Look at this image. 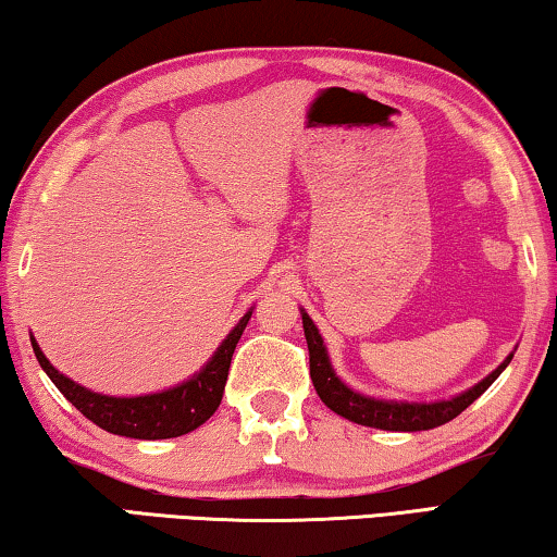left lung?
Returning <instances> with one entry per match:
<instances>
[{
    "instance_id": "left-lung-1",
    "label": "left lung",
    "mask_w": 557,
    "mask_h": 557,
    "mask_svg": "<svg viewBox=\"0 0 557 557\" xmlns=\"http://www.w3.org/2000/svg\"><path fill=\"white\" fill-rule=\"evenodd\" d=\"M304 334L306 344H309V372L313 389L321 397V401L332 409V412L342 414L351 422L376 426V430H389V432H419V430H434V426L449 422L457 414H462L482 392L487 389L495 379L503 374V369L510 364L512 354L499 364L493 374L482 379L480 384H474L472 389L459 394L455 399L447 401H432V405H409V401H384L374 397H364V394L351 392L342 379L334 374L332 364H329L324 338H321L319 329L313 326L309 313L304 311Z\"/></svg>"
}]
</instances>
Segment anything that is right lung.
<instances>
[{
    "instance_id": "obj_1",
    "label": "right lung",
    "mask_w": 557,
    "mask_h": 557,
    "mask_svg": "<svg viewBox=\"0 0 557 557\" xmlns=\"http://www.w3.org/2000/svg\"><path fill=\"white\" fill-rule=\"evenodd\" d=\"M248 319H251V311L233 326V332L225 336L213 359L196 376L168 392L148 394V397H104V394H95L60 374L47 361L37 342H32V349H35L39 367L45 369L54 386L100 430L133 440H171L193 432L219 409L225 379H228L231 357L236 351V344L244 334Z\"/></svg>"
}]
</instances>
